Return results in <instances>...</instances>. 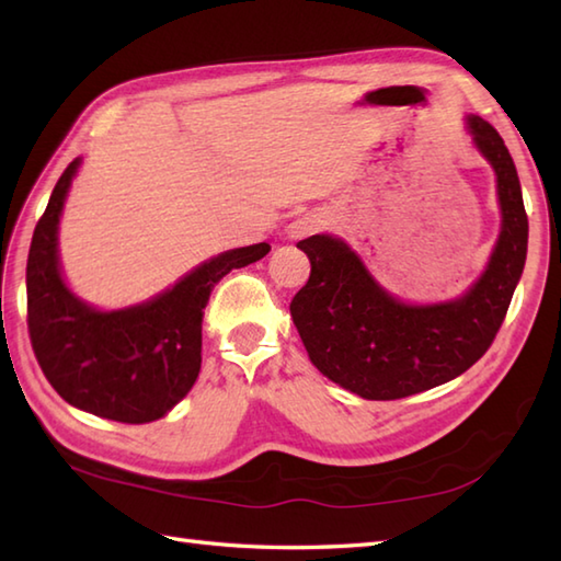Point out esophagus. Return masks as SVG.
Segmentation results:
<instances>
[{"mask_svg":"<svg viewBox=\"0 0 561 561\" xmlns=\"http://www.w3.org/2000/svg\"><path fill=\"white\" fill-rule=\"evenodd\" d=\"M323 224H325L323 217H320V214H316V211L299 214V217H296V219L287 226V238H289V241H301V238H306V236H311V233L323 229Z\"/></svg>","mask_w":561,"mask_h":561,"instance_id":"esophagus-1","label":"esophagus"}]
</instances>
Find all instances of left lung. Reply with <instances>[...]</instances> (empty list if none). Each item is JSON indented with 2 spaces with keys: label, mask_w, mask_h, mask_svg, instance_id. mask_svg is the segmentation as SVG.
Listing matches in <instances>:
<instances>
[{
  "label": "left lung",
  "mask_w": 561,
  "mask_h": 561,
  "mask_svg": "<svg viewBox=\"0 0 561 561\" xmlns=\"http://www.w3.org/2000/svg\"><path fill=\"white\" fill-rule=\"evenodd\" d=\"M465 129L494 171L502 226L482 274L460 296L402 301L340 236L296 243L311 260V277L289 306L308 359L364 400L416 396L468 371L490 350L526 267L528 217L514 159L480 115H465Z\"/></svg>",
  "instance_id": "1"
}]
</instances>
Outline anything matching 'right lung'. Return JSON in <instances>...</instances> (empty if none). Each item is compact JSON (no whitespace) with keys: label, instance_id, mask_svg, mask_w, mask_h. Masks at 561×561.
I'll return each instance as SVG.
<instances>
[{"label":"right lung","instance_id":"obj_1","mask_svg":"<svg viewBox=\"0 0 561 561\" xmlns=\"http://www.w3.org/2000/svg\"><path fill=\"white\" fill-rule=\"evenodd\" d=\"M81 161H71L57 181L28 250V332L35 359L71 408L123 424L157 422L195 386L202 311L214 284L265 257L270 245L224 250L151 299L105 311L71 291L59 262V219Z\"/></svg>","mask_w":561,"mask_h":561}]
</instances>
